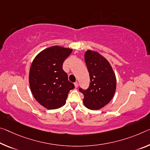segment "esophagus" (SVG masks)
<instances>
[{"mask_svg": "<svg viewBox=\"0 0 150 150\" xmlns=\"http://www.w3.org/2000/svg\"><path fill=\"white\" fill-rule=\"evenodd\" d=\"M74 85H75V88H77V87H78V83L77 82H75V83H74Z\"/></svg>", "mask_w": 150, "mask_h": 150, "instance_id": "1", "label": "esophagus"}]
</instances>
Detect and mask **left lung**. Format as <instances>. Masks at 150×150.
<instances>
[{"mask_svg":"<svg viewBox=\"0 0 150 150\" xmlns=\"http://www.w3.org/2000/svg\"><path fill=\"white\" fill-rule=\"evenodd\" d=\"M85 61L91 82L86 91L79 89V91L84 96V105L91 110H98L108 104L115 94V74L109 61L98 52L88 49Z\"/></svg>","mask_w":150,"mask_h":150,"instance_id":"left-lung-1","label":"left lung"}]
</instances>
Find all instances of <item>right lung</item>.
I'll return each mask as SVG.
<instances>
[{"mask_svg":"<svg viewBox=\"0 0 150 150\" xmlns=\"http://www.w3.org/2000/svg\"><path fill=\"white\" fill-rule=\"evenodd\" d=\"M73 49L55 45L42 50L33 59L29 71L30 91L38 103L47 109L65 105L68 93L74 89L63 70V63Z\"/></svg>","mask_w":150,"mask_h":150,"instance_id":"1","label":"right lung"}]
</instances>
